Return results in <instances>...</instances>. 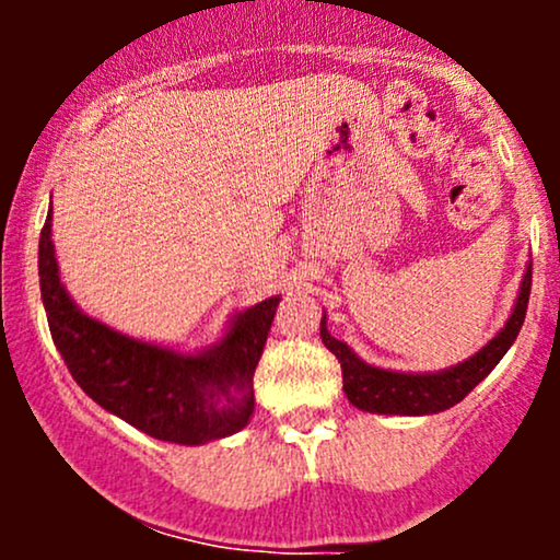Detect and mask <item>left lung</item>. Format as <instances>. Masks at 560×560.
Here are the masks:
<instances>
[{"instance_id": "1", "label": "left lung", "mask_w": 560, "mask_h": 560, "mask_svg": "<svg viewBox=\"0 0 560 560\" xmlns=\"http://www.w3.org/2000/svg\"><path fill=\"white\" fill-rule=\"evenodd\" d=\"M532 292V266L526 268L518 292L516 307L508 318L505 329L492 339L490 345L481 347L474 358L458 363L455 369L442 371V374H397V371L374 369L365 365L355 352L345 342L334 339L326 329V316L320 318V339L337 355L342 365L345 395L355 408L369 410V413H392V416H427L440 413V410L453 408L460 402L477 384L485 378L500 358L505 355L508 347L516 342L526 318V305H529Z\"/></svg>"}]
</instances>
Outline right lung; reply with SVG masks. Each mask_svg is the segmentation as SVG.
I'll return each mask as SVG.
<instances>
[{
	"label": "right lung",
	"mask_w": 560,
	"mask_h": 560,
	"mask_svg": "<svg viewBox=\"0 0 560 560\" xmlns=\"http://www.w3.org/2000/svg\"><path fill=\"white\" fill-rule=\"evenodd\" d=\"M49 221L52 215L38 236V284L49 331L75 384L118 419L163 442L202 445L247 427L255 365L279 298L244 311L215 350L176 355L83 316L60 284Z\"/></svg>",
	"instance_id": "add662e5"
}]
</instances>
